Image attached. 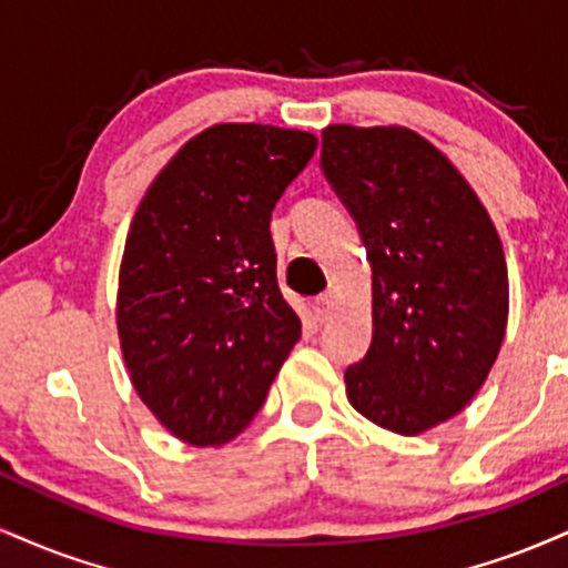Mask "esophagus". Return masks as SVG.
Masks as SVG:
<instances>
[{
    "label": "esophagus",
    "mask_w": 568,
    "mask_h": 568,
    "mask_svg": "<svg viewBox=\"0 0 568 568\" xmlns=\"http://www.w3.org/2000/svg\"><path fill=\"white\" fill-rule=\"evenodd\" d=\"M310 312H312V317L317 320V323H325V320L331 317V312H333V296H331V293L314 296L312 304H310Z\"/></svg>",
    "instance_id": "obj_1"
}]
</instances>
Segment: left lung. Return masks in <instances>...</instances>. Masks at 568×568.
Returning <instances> with one entry per match:
<instances>
[{"instance_id": "8db88e82", "label": "left lung", "mask_w": 568, "mask_h": 568, "mask_svg": "<svg viewBox=\"0 0 568 568\" xmlns=\"http://www.w3.org/2000/svg\"><path fill=\"white\" fill-rule=\"evenodd\" d=\"M323 172L373 270V341L344 373L352 407L418 436L484 386L508 325L495 224L455 163L407 126L323 129Z\"/></svg>"}]
</instances>
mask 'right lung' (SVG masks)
I'll use <instances>...</instances> for the list:
<instances>
[{
  "instance_id": "add662e5",
  "label": "right lung",
  "mask_w": 568,
  "mask_h": 568,
  "mask_svg": "<svg viewBox=\"0 0 568 568\" xmlns=\"http://www.w3.org/2000/svg\"><path fill=\"white\" fill-rule=\"evenodd\" d=\"M314 150L298 129L209 126L136 206L115 298L121 354L134 392L184 444L235 439L302 338L270 219Z\"/></svg>"
}]
</instances>
